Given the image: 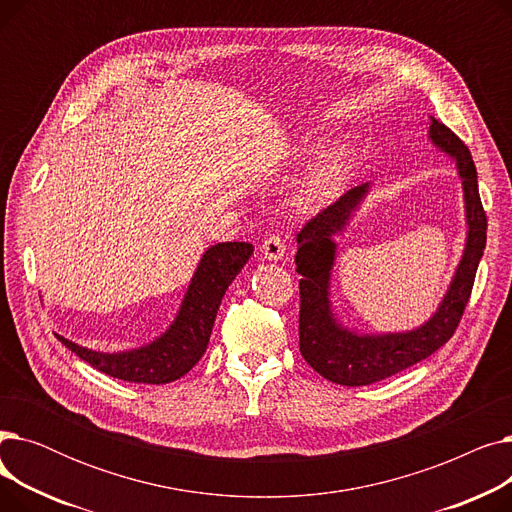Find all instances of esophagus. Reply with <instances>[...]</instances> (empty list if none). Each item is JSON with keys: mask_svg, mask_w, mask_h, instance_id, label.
Listing matches in <instances>:
<instances>
[{"mask_svg": "<svg viewBox=\"0 0 512 512\" xmlns=\"http://www.w3.org/2000/svg\"><path fill=\"white\" fill-rule=\"evenodd\" d=\"M284 253H286V245H284V240L280 236H270V238L263 240L261 257L265 261H278V259L284 257Z\"/></svg>", "mask_w": 512, "mask_h": 512, "instance_id": "1", "label": "esophagus"}]
</instances>
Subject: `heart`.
<instances>
[{"mask_svg": "<svg viewBox=\"0 0 512 512\" xmlns=\"http://www.w3.org/2000/svg\"><path fill=\"white\" fill-rule=\"evenodd\" d=\"M342 161L336 155H326L311 166L294 184V201L299 207H315L326 203L340 186Z\"/></svg>", "mask_w": 512, "mask_h": 512, "instance_id": "obj_1", "label": "heart"}]
</instances>
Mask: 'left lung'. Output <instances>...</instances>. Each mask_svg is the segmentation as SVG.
Instances as JSON below:
<instances>
[{
	"instance_id": "1",
	"label": "left lung",
	"mask_w": 512,
	"mask_h": 512,
	"mask_svg": "<svg viewBox=\"0 0 512 512\" xmlns=\"http://www.w3.org/2000/svg\"><path fill=\"white\" fill-rule=\"evenodd\" d=\"M429 126V141L448 155L461 178L465 201V247L461 261L436 311L421 326L405 332H361L348 328L332 305V272L338 255L336 236H342L367 195L371 182L346 191L334 205L317 213L299 234L294 255L297 272L303 276L299 346L303 359L326 380L340 386H369L396 375L444 346L459 326L471 297L477 265L486 249L488 220L483 213L477 170L463 141L436 118Z\"/></svg>"
}]
</instances>
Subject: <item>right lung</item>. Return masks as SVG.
<instances>
[{"instance_id":"add662e5","label":"right lung","mask_w":512,"mask_h":512,"mask_svg":"<svg viewBox=\"0 0 512 512\" xmlns=\"http://www.w3.org/2000/svg\"><path fill=\"white\" fill-rule=\"evenodd\" d=\"M253 255L249 242H218L199 259L172 324L157 338L128 351H93L60 334L70 351L112 378L134 384H170L191 371L205 355L215 315L232 280Z\"/></svg>"}]
</instances>
